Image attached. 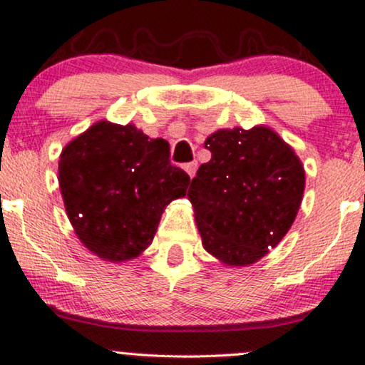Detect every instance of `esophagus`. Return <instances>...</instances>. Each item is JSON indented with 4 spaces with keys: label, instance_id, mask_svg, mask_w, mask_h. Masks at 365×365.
Here are the masks:
<instances>
[{
    "label": "esophagus",
    "instance_id": "esophagus-1",
    "mask_svg": "<svg viewBox=\"0 0 365 365\" xmlns=\"http://www.w3.org/2000/svg\"><path fill=\"white\" fill-rule=\"evenodd\" d=\"M183 168H185V171L188 173V177L190 178H194V175H195V170H197V163L195 161H192V163H187L185 166H183Z\"/></svg>",
    "mask_w": 365,
    "mask_h": 365
}]
</instances>
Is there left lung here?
Instances as JSON below:
<instances>
[{
    "label": "left lung",
    "instance_id": "left-lung-1",
    "mask_svg": "<svg viewBox=\"0 0 365 365\" xmlns=\"http://www.w3.org/2000/svg\"><path fill=\"white\" fill-rule=\"evenodd\" d=\"M204 145L211 161L200 165L187 194L204 249L228 266L254 264L295 221L302 163L267 127L217 130Z\"/></svg>",
    "mask_w": 365,
    "mask_h": 365
}]
</instances>
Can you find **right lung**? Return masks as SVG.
Returning <instances> with one entry per match:
<instances>
[{"mask_svg":"<svg viewBox=\"0 0 365 365\" xmlns=\"http://www.w3.org/2000/svg\"><path fill=\"white\" fill-rule=\"evenodd\" d=\"M58 182L82 244L121 262L148 249L163 211L185 195L190 177L171 165L165 139L103 120L61 150Z\"/></svg>","mask_w":365,"mask_h":365,"instance_id":"obj_1","label":"right lung"}]
</instances>
